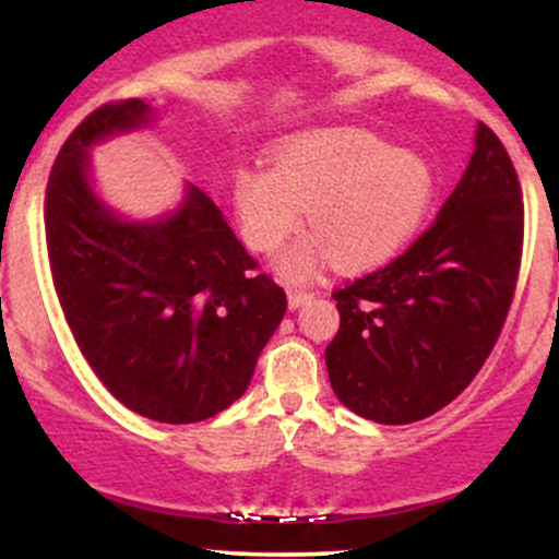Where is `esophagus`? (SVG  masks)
Here are the masks:
<instances>
[{
	"mask_svg": "<svg viewBox=\"0 0 559 559\" xmlns=\"http://www.w3.org/2000/svg\"><path fill=\"white\" fill-rule=\"evenodd\" d=\"M316 299V294L310 292H297V288H288V310H299L301 305Z\"/></svg>",
	"mask_w": 559,
	"mask_h": 559,
	"instance_id": "esophagus-1",
	"label": "esophagus"
}]
</instances>
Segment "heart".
<instances>
[{
    "label": "heart",
    "mask_w": 559,
    "mask_h": 559,
    "mask_svg": "<svg viewBox=\"0 0 559 559\" xmlns=\"http://www.w3.org/2000/svg\"><path fill=\"white\" fill-rule=\"evenodd\" d=\"M234 207L243 241L275 252L307 223L316 234L288 247L278 271L305 281L325 262L344 273L386 265L413 241L433 202L428 159L355 126L316 128L281 141L273 168L234 173Z\"/></svg>",
    "instance_id": "obj_1"
}]
</instances>
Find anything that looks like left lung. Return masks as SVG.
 <instances>
[{"mask_svg":"<svg viewBox=\"0 0 559 559\" xmlns=\"http://www.w3.org/2000/svg\"><path fill=\"white\" fill-rule=\"evenodd\" d=\"M523 249V199L502 141L476 150L436 223L402 258L333 294V394L360 418L404 426L460 396L497 344Z\"/></svg>","mask_w":559,"mask_h":559,"instance_id":"1","label":"left lung"}]
</instances>
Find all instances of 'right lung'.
Listing matches in <instances>:
<instances>
[{"instance_id":"add662e5","label":"right lung","mask_w":559,"mask_h":559,"mask_svg":"<svg viewBox=\"0 0 559 559\" xmlns=\"http://www.w3.org/2000/svg\"><path fill=\"white\" fill-rule=\"evenodd\" d=\"M152 123L141 99L88 115L55 159L44 226L57 297L94 373L128 409L181 426L247 391L286 294L194 183L176 210L146 221L99 197L94 146Z\"/></svg>"}]
</instances>
